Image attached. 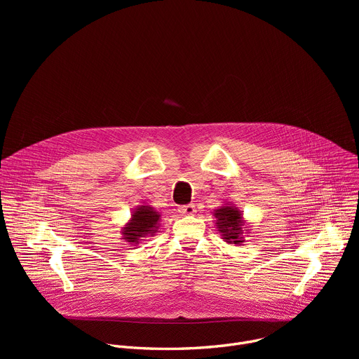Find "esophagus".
<instances>
[{"mask_svg":"<svg viewBox=\"0 0 359 359\" xmlns=\"http://www.w3.org/2000/svg\"><path fill=\"white\" fill-rule=\"evenodd\" d=\"M179 210H180V213H183L186 216H193L196 213L194 204H186V206H182Z\"/></svg>","mask_w":359,"mask_h":359,"instance_id":"esophagus-1","label":"esophagus"}]
</instances>
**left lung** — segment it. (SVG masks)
<instances>
[{
    "mask_svg": "<svg viewBox=\"0 0 359 359\" xmlns=\"http://www.w3.org/2000/svg\"><path fill=\"white\" fill-rule=\"evenodd\" d=\"M216 229L220 233L223 241L233 245H241L245 238L244 234H248V226L243 217V212L233 206V204L224 203L223 206L213 212Z\"/></svg>",
    "mask_w": 359,
    "mask_h": 359,
    "instance_id": "1",
    "label": "left lung"
}]
</instances>
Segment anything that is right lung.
Instances as JSON below:
<instances>
[{"label": "right lung", "mask_w": 359, "mask_h": 359, "mask_svg": "<svg viewBox=\"0 0 359 359\" xmlns=\"http://www.w3.org/2000/svg\"><path fill=\"white\" fill-rule=\"evenodd\" d=\"M161 227V213L149 204L136 208L129 222L122 227V238L129 244H139L146 237H153Z\"/></svg>", "instance_id": "right-lung-1"}]
</instances>
